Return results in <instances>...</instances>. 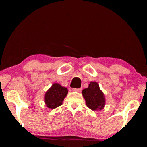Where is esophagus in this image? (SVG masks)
Wrapping results in <instances>:
<instances>
[{
  "label": "esophagus",
  "mask_w": 147,
  "mask_h": 147,
  "mask_svg": "<svg viewBox=\"0 0 147 147\" xmlns=\"http://www.w3.org/2000/svg\"><path fill=\"white\" fill-rule=\"evenodd\" d=\"M74 92H81L82 91V88H73L72 89Z\"/></svg>",
  "instance_id": "obj_1"
}]
</instances>
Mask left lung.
Masks as SVG:
<instances>
[{
    "instance_id": "obj_1",
    "label": "left lung",
    "mask_w": 147,
    "mask_h": 147,
    "mask_svg": "<svg viewBox=\"0 0 147 147\" xmlns=\"http://www.w3.org/2000/svg\"><path fill=\"white\" fill-rule=\"evenodd\" d=\"M86 104L88 108L94 111L101 110L106 104V98L103 92L100 90L99 84L96 82H91L88 88L82 92Z\"/></svg>"
}]
</instances>
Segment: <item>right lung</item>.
Returning a JSON list of instances; mask_svg holds the SVG:
<instances>
[{
    "mask_svg": "<svg viewBox=\"0 0 147 147\" xmlns=\"http://www.w3.org/2000/svg\"><path fill=\"white\" fill-rule=\"evenodd\" d=\"M67 93V88L61 86L59 84L54 83L45 92L44 102L47 108L54 109L61 105Z\"/></svg>",
    "mask_w": 147,
    "mask_h": 147,
    "instance_id": "add662e5",
    "label": "right lung"
}]
</instances>
